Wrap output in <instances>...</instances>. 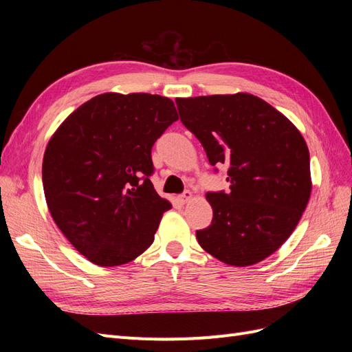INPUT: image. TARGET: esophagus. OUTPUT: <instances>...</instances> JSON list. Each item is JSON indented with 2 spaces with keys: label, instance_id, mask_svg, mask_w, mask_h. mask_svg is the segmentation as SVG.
<instances>
[{
  "label": "esophagus",
  "instance_id": "34e87169",
  "mask_svg": "<svg viewBox=\"0 0 352 352\" xmlns=\"http://www.w3.org/2000/svg\"><path fill=\"white\" fill-rule=\"evenodd\" d=\"M192 192H189V190H186V192H184L182 195H179V201L180 204H186V202H189L190 199H192Z\"/></svg>",
  "mask_w": 352,
  "mask_h": 352
}]
</instances>
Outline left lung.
Here are the masks:
<instances>
[{
	"label": "left lung",
	"instance_id": "obj_1",
	"mask_svg": "<svg viewBox=\"0 0 352 352\" xmlns=\"http://www.w3.org/2000/svg\"><path fill=\"white\" fill-rule=\"evenodd\" d=\"M180 122L229 190L207 192L211 225L197 230L212 257L236 267L267 258L291 236L311 194L310 153L300 131L251 94L177 98Z\"/></svg>",
	"mask_w": 352,
	"mask_h": 352
}]
</instances>
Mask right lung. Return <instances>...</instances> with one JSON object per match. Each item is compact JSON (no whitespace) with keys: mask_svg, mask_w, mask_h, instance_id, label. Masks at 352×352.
Wrapping results in <instances>:
<instances>
[{"mask_svg":"<svg viewBox=\"0 0 352 352\" xmlns=\"http://www.w3.org/2000/svg\"><path fill=\"white\" fill-rule=\"evenodd\" d=\"M179 119L170 98L101 94L52 135L42 163L48 210L69 242L102 267L135 260L172 204L151 184V150Z\"/></svg>","mask_w":352,"mask_h":352,"instance_id":"add662e5","label":"right lung"}]
</instances>
